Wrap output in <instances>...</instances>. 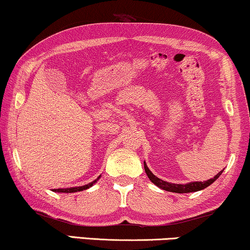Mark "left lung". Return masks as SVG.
<instances>
[{"label":"left lung","mask_w":250,"mask_h":250,"mask_svg":"<svg viewBox=\"0 0 250 250\" xmlns=\"http://www.w3.org/2000/svg\"><path fill=\"white\" fill-rule=\"evenodd\" d=\"M145 170L148 175L149 180L151 181L153 184H156L157 187L160 188V189L165 190V191H169V192H175V193H188V192H196V191H200L207 188L208 186H210L211 183L215 182L220 175L222 174V170L218 174H216L213 179L204 181V182H191V183H187V184H175V183H169L166 182V181H163L157 177L156 175H153L151 173V170L148 168L145 162Z\"/></svg>","instance_id":"1"}]
</instances>
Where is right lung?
<instances>
[{"label": "right lung", "instance_id": "1", "mask_svg": "<svg viewBox=\"0 0 250 250\" xmlns=\"http://www.w3.org/2000/svg\"><path fill=\"white\" fill-rule=\"evenodd\" d=\"M100 179V176L98 177L97 180H94L93 182L88 183V184H85V186H82V187H75V188H67V189H53L54 192H63V193H71V192H78V191H83V190H86L88 188H91L93 184L97 182V181Z\"/></svg>", "mask_w": 250, "mask_h": 250}]
</instances>
